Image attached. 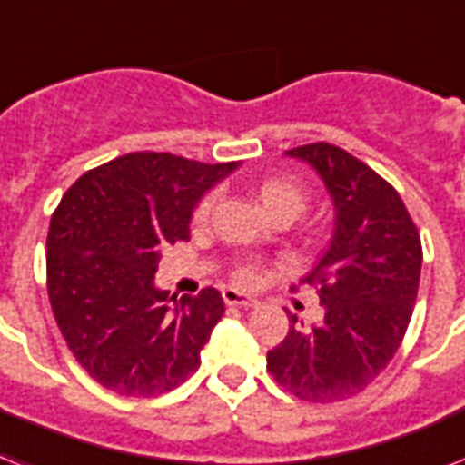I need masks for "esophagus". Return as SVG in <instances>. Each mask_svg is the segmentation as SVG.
I'll return each instance as SVG.
<instances>
[{
  "label": "esophagus",
  "instance_id": "esophagus-1",
  "mask_svg": "<svg viewBox=\"0 0 465 465\" xmlns=\"http://www.w3.org/2000/svg\"><path fill=\"white\" fill-rule=\"evenodd\" d=\"M222 298H224L226 305H239V308H252V305H258V298L245 296V293L236 292V289H224Z\"/></svg>",
  "mask_w": 465,
  "mask_h": 465
}]
</instances>
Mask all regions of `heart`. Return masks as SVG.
Here are the masks:
<instances>
[{
  "label": "heart",
  "mask_w": 465,
  "mask_h": 465,
  "mask_svg": "<svg viewBox=\"0 0 465 465\" xmlns=\"http://www.w3.org/2000/svg\"><path fill=\"white\" fill-rule=\"evenodd\" d=\"M252 193H255V198L260 200V205L265 207L274 220H293L296 214L303 213L305 203H308V191H305L303 181L292 176V173H267V176L255 181ZM213 205L214 193H205L198 203H195V224H203V222L210 217ZM232 279L241 286L258 284L260 265L255 260H239V262L232 267Z\"/></svg>",
  "instance_id": "heart-1"
}]
</instances>
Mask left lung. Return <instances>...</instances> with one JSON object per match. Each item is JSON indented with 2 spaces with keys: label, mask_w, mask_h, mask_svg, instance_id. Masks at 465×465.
Returning <instances> with one entry per match:
<instances>
[{
  "label": "left lung",
  "mask_w": 465,
  "mask_h": 465,
  "mask_svg": "<svg viewBox=\"0 0 465 465\" xmlns=\"http://www.w3.org/2000/svg\"><path fill=\"white\" fill-rule=\"evenodd\" d=\"M286 154L318 169L337 224L322 260L301 279L318 289L324 320L303 330L292 315L284 341L267 351V370L303 401H343L375 382L406 337L420 284V233L390 181L341 147L308 143Z\"/></svg>",
  "instance_id": "1"
}]
</instances>
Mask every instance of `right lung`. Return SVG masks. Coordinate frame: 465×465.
I'll use <instances>...</instances> for the list:
<instances>
[{"instance_id":"right-lung-1","label":"right lung","mask_w":465,"mask_h":465,"mask_svg":"<svg viewBox=\"0 0 465 465\" xmlns=\"http://www.w3.org/2000/svg\"><path fill=\"white\" fill-rule=\"evenodd\" d=\"M236 167L128 153L83 173L52 213L49 303L74 358L104 390L157 396L198 370L224 301L213 286L169 298L154 272L167 245L191 236L195 203Z\"/></svg>"}]
</instances>
